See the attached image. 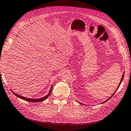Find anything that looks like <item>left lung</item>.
Masks as SVG:
<instances>
[{
	"mask_svg": "<svg viewBox=\"0 0 131 131\" xmlns=\"http://www.w3.org/2000/svg\"><path fill=\"white\" fill-rule=\"evenodd\" d=\"M123 76H124V74H123V75H122V78H121V82H119V86H118V87H119V86H120V85H121V82H122V80H123V78H124V77H123ZM118 88H117V89H118ZM117 90H116V91H115V93H113V95H112V96H111V97H110V98H109V99H108V100H106V101H105V102H104V103H105V102L107 101H108V100H110V99L111 98V97H112L113 96V95H114V94H115V93L116 92V91H117Z\"/></svg>",
	"mask_w": 131,
	"mask_h": 131,
	"instance_id": "1",
	"label": "left lung"
}]
</instances>
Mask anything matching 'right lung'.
<instances>
[{
	"label": "right lung",
	"instance_id": "right-lung-1",
	"mask_svg": "<svg viewBox=\"0 0 131 131\" xmlns=\"http://www.w3.org/2000/svg\"><path fill=\"white\" fill-rule=\"evenodd\" d=\"M52 88V86H51V89H50V91H49V93H48V95H46L45 96H44V97H42V98H41V99H28V98H26V97H23V96H20V95H18V94H16V93H14V92H13V91H12V92H13V93H14V95H15L16 96H17L18 97L20 98L21 99H23V100H25V101H29V102H39L43 101H44L45 100H46L47 98L50 95V93H51V92Z\"/></svg>",
	"mask_w": 131,
	"mask_h": 131
}]
</instances>
